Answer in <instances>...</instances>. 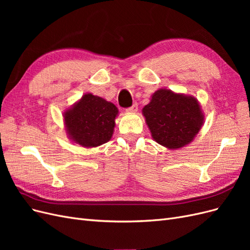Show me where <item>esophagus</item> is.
<instances>
[{
	"instance_id": "34e87169",
	"label": "esophagus",
	"mask_w": 250,
	"mask_h": 250,
	"mask_svg": "<svg viewBox=\"0 0 250 250\" xmlns=\"http://www.w3.org/2000/svg\"><path fill=\"white\" fill-rule=\"evenodd\" d=\"M126 111L128 112V113H135L138 111V104L135 103V104H133L131 107H129V108H127L126 109Z\"/></svg>"
}]
</instances>
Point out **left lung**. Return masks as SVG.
I'll return each instance as SVG.
<instances>
[{
    "instance_id": "obj_1",
    "label": "left lung",
    "mask_w": 250,
    "mask_h": 250,
    "mask_svg": "<svg viewBox=\"0 0 250 250\" xmlns=\"http://www.w3.org/2000/svg\"><path fill=\"white\" fill-rule=\"evenodd\" d=\"M142 113L152 139L171 150L191 144L204 124L197 98L167 88L154 92Z\"/></svg>"
}]
</instances>
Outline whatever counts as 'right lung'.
Masks as SVG:
<instances>
[{"label":"right lung","instance_id":"right-lung-1","mask_svg":"<svg viewBox=\"0 0 250 250\" xmlns=\"http://www.w3.org/2000/svg\"><path fill=\"white\" fill-rule=\"evenodd\" d=\"M119 109L90 93L83 95L62 113L67 139L83 148H96L112 138Z\"/></svg>","mask_w":250,"mask_h":250}]
</instances>
